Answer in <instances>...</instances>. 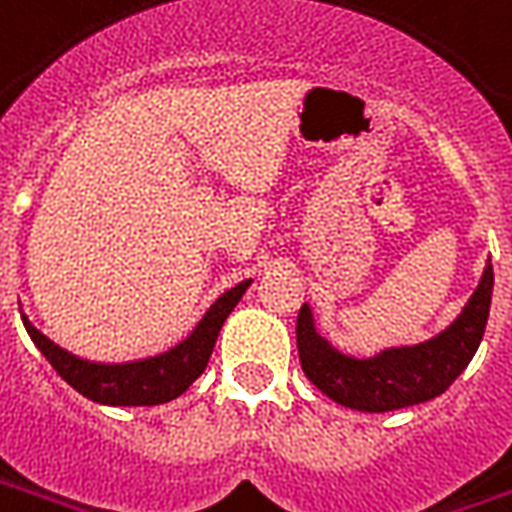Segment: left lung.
Returning <instances> with one entry per match:
<instances>
[{
    "label": "left lung",
    "mask_w": 512,
    "mask_h": 512,
    "mask_svg": "<svg viewBox=\"0 0 512 512\" xmlns=\"http://www.w3.org/2000/svg\"><path fill=\"white\" fill-rule=\"evenodd\" d=\"M491 293L494 268L488 266L467 309L448 331L426 344L388 350L369 361L347 358L320 339L314 331L312 312L304 304L295 323L301 369L328 399L350 410L391 412L429 401L448 391L450 382L467 369L472 355L478 352L488 323Z\"/></svg>",
    "instance_id": "obj_1"
}]
</instances>
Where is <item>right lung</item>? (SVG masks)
<instances>
[{
    "instance_id": "add662e5",
    "label": "right lung",
    "mask_w": 512,
    "mask_h": 512,
    "mask_svg": "<svg viewBox=\"0 0 512 512\" xmlns=\"http://www.w3.org/2000/svg\"><path fill=\"white\" fill-rule=\"evenodd\" d=\"M246 287H249V279L230 287L222 298H217V304L208 309L198 328L189 333V339H184L179 347H173L157 358H149V361L121 363V366H105V363H89L83 358H75L37 331L24 314L21 317H24L26 331L37 344V350L48 358L59 377L70 382L86 399L97 401V404H111V407H151V404H165V401L181 396L203 374L214 342H217L219 328L227 320V314L233 312V306L241 301Z\"/></svg>"
}]
</instances>
